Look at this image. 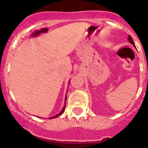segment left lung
<instances>
[{
  "label": "left lung",
  "mask_w": 148,
  "mask_h": 148,
  "mask_svg": "<svg viewBox=\"0 0 148 148\" xmlns=\"http://www.w3.org/2000/svg\"><path fill=\"white\" fill-rule=\"evenodd\" d=\"M128 40H129V42H130L131 44H132V45H133L135 46V45H134V42H133V38H132V37L130 36L129 35V38H128Z\"/></svg>",
  "instance_id": "8db88e82"
}]
</instances>
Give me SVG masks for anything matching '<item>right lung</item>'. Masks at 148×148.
<instances>
[{"label": "right lung", "instance_id": "obj_1", "mask_svg": "<svg viewBox=\"0 0 148 148\" xmlns=\"http://www.w3.org/2000/svg\"><path fill=\"white\" fill-rule=\"evenodd\" d=\"M65 101H66V97H65ZM65 103H65V106H64V107H63V109H62V111L60 112L59 113V114H57V115H55V116L52 117V118H50V119H55V118H57V117L60 116V115H62V113H63L64 112H65Z\"/></svg>", "mask_w": 148, "mask_h": 148}]
</instances>
